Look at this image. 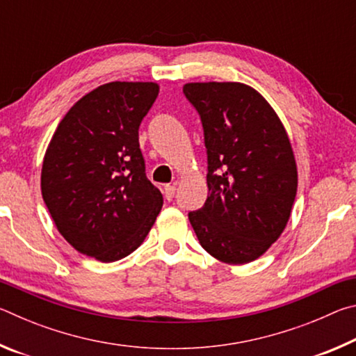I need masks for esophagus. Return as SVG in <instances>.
<instances>
[{"instance_id":"obj_1","label":"esophagus","mask_w":356,"mask_h":356,"mask_svg":"<svg viewBox=\"0 0 356 356\" xmlns=\"http://www.w3.org/2000/svg\"><path fill=\"white\" fill-rule=\"evenodd\" d=\"M174 195H176V185H165V197L168 201H171Z\"/></svg>"}]
</instances>
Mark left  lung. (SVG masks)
<instances>
[{
	"mask_svg": "<svg viewBox=\"0 0 356 356\" xmlns=\"http://www.w3.org/2000/svg\"><path fill=\"white\" fill-rule=\"evenodd\" d=\"M207 149L209 196L188 213L210 256L240 265L280 238L297 195V163L278 114L243 83H186Z\"/></svg>",
	"mask_w": 356,
	"mask_h": 356,
	"instance_id": "left-lung-1",
	"label": "left lung"
}]
</instances>
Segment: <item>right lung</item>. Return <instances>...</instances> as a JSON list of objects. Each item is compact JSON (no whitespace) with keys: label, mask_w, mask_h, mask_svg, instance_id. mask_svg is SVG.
<instances>
[{"label":"right lung","mask_w":356,"mask_h":356,"mask_svg":"<svg viewBox=\"0 0 356 356\" xmlns=\"http://www.w3.org/2000/svg\"><path fill=\"white\" fill-rule=\"evenodd\" d=\"M159 91L149 81L102 84L70 108L47 147L40 188L48 212L76 251L100 262L134 252L163 206L138 141Z\"/></svg>","instance_id":"add662e5"}]
</instances>
